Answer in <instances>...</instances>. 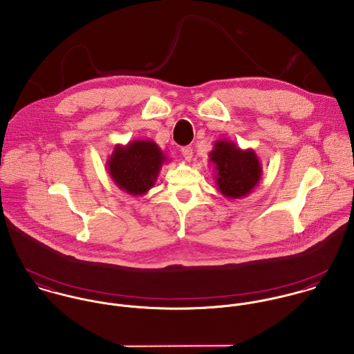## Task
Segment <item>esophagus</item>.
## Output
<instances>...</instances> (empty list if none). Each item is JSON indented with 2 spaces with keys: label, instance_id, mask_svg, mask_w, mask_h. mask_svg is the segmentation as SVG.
Listing matches in <instances>:
<instances>
[{
  "label": "esophagus",
  "instance_id": "obj_1",
  "mask_svg": "<svg viewBox=\"0 0 354 354\" xmlns=\"http://www.w3.org/2000/svg\"><path fill=\"white\" fill-rule=\"evenodd\" d=\"M181 153H183L184 159L189 162V160L192 159V147H189V145H187V147H183V148H181Z\"/></svg>",
  "mask_w": 354,
  "mask_h": 354
}]
</instances>
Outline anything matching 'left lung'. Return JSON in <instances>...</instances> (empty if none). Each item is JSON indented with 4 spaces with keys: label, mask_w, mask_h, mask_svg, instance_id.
I'll return each instance as SVG.
<instances>
[{
    "label": "left lung",
    "mask_w": 354,
    "mask_h": 354,
    "mask_svg": "<svg viewBox=\"0 0 354 354\" xmlns=\"http://www.w3.org/2000/svg\"><path fill=\"white\" fill-rule=\"evenodd\" d=\"M214 165L217 188L224 198H245L258 185L262 165L252 148L241 149L230 140H217L209 153Z\"/></svg>",
    "instance_id": "left-lung-1"
}]
</instances>
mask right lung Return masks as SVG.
<instances>
[{
  "label": "right lung",
  "instance_id": "add662e5",
  "mask_svg": "<svg viewBox=\"0 0 354 354\" xmlns=\"http://www.w3.org/2000/svg\"><path fill=\"white\" fill-rule=\"evenodd\" d=\"M166 155L152 140H133L117 144L107 159V170L119 189L129 195H145L156 183Z\"/></svg>",
  "mask_w": 354,
  "mask_h": 354
}]
</instances>
